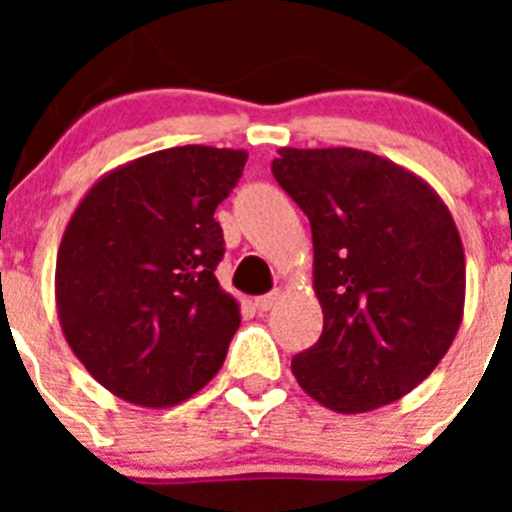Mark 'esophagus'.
<instances>
[{
  "label": "esophagus",
  "mask_w": 512,
  "mask_h": 512,
  "mask_svg": "<svg viewBox=\"0 0 512 512\" xmlns=\"http://www.w3.org/2000/svg\"><path fill=\"white\" fill-rule=\"evenodd\" d=\"M279 297H282V292H279V289H274V292H269V295L259 297V300H256V307H259L261 312L271 310V307H274L279 302Z\"/></svg>",
  "instance_id": "1"
}]
</instances>
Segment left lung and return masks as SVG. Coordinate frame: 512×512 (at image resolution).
<instances>
[{"mask_svg": "<svg viewBox=\"0 0 512 512\" xmlns=\"http://www.w3.org/2000/svg\"><path fill=\"white\" fill-rule=\"evenodd\" d=\"M279 187L312 228L318 343L292 359L323 408L369 413L415 390L459 333L464 246L420 176L359 148H279Z\"/></svg>", "mask_w": 512, "mask_h": 512, "instance_id": "1", "label": "left lung"}]
</instances>
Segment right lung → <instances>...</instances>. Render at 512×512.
Returning <instances> with one entry per match:
<instances>
[{"mask_svg":"<svg viewBox=\"0 0 512 512\" xmlns=\"http://www.w3.org/2000/svg\"><path fill=\"white\" fill-rule=\"evenodd\" d=\"M246 158L166 148L107 171L76 205L58 246V320L120 400L171 408L220 372L241 307L215 277L225 246L212 215Z\"/></svg>","mask_w":512,"mask_h":512,"instance_id":"add662e5","label":"right lung"}]
</instances>
